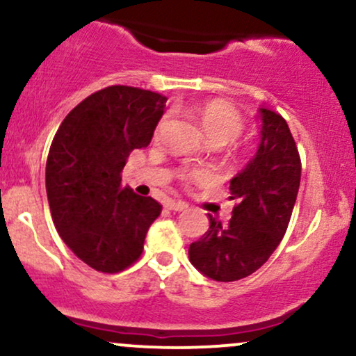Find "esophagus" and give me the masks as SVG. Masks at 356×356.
<instances>
[{
	"mask_svg": "<svg viewBox=\"0 0 356 356\" xmlns=\"http://www.w3.org/2000/svg\"><path fill=\"white\" fill-rule=\"evenodd\" d=\"M165 209L174 211V212H181L187 209V204L182 201H167L165 202Z\"/></svg>",
	"mask_w": 356,
	"mask_h": 356,
	"instance_id": "esophagus-1",
	"label": "esophagus"
}]
</instances>
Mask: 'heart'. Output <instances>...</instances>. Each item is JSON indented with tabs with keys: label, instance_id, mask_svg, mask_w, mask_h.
Instances as JSON below:
<instances>
[{
	"label": "heart",
	"instance_id": "1",
	"mask_svg": "<svg viewBox=\"0 0 356 356\" xmlns=\"http://www.w3.org/2000/svg\"><path fill=\"white\" fill-rule=\"evenodd\" d=\"M201 124L211 142L227 144L243 132V120L238 112L219 102H214L202 108ZM204 175H207L206 170H192V172H184L182 177H204Z\"/></svg>",
	"mask_w": 356,
	"mask_h": 356
}]
</instances>
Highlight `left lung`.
Returning <instances> with one entry per match:
<instances>
[{
    "instance_id": "left-lung-1",
    "label": "left lung",
    "mask_w": 356,
    "mask_h": 356,
    "mask_svg": "<svg viewBox=\"0 0 356 356\" xmlns=\"http://www.w3.org/2000/svg\"><path fill=\"white\" fill-rule=\"evenodd\" d=\"M259 145L231 179L236 201L227 226L209 216V229L189 246V261L214 281H238L259 269L275 252L291 219L301 179L295 138L280 113L257 108Z\"/></svg>"
}]
</instances>
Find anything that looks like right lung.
<instances>
[{"label":"right lung","mask_w":356,"mask_h":356,"mask_svg":"<svg viewBox=\"0 0 356 356\" xmlns=\"http://www.w3.org/2000/svg\"><path fill=\"white\" fill-rule=\"evenodd\" d=\"M165 97L113 85L92 93L61 122L47 161V195L63 243L90 268L124 271L144 249L162 206L122 187L132 150L145 149Z\"/></svg>","instance_id":"right-lung-1"}]
</instances>
